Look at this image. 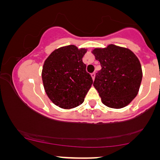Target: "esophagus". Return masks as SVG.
<instances>
[{
    "instance_id": "obj_1",
    "label": "esophagus",
    "mask_w": 160,
    "mask_h": 160,
    "mask_svg": "<svg viewBox=\"0 0 160 160\" xmlns=\"http://www.w3.org/2000/svg\"><path fill=\"white\" fill-rule=\"evenodd\" d=\"M91 78H92V79H93V80H94V79H95V73H94V72H93V73H91Z\"/></svg>"
}]
</instances>
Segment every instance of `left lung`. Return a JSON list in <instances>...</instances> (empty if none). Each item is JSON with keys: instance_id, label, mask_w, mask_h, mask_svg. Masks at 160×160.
Masks as SVG:
<instances>
[{"instance_id": "1", "label": "left lung", "mask_w": 160, "mask_h": 160, "mask_svg": "<svg viewBox=\"0 0 160 160\" xmlns=\"http://www.w3.org/2000/svg\"><path fill=\"white\" fill-rule=\"evenodd\" d=\"M102 69L96 73L93 86L103 104L120 109L134 99L138 93L142 69L138 57L130 49L110 44L92 51Z\"/></svg>"}]
</instances>
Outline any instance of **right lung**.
Masks as SVG:
<instances>
[{
	"instance_id": "add662e5",
	"label": "right lung",
	"mask_w": 160,
	"mask_h": 160,
	"mask_svg": "<svg viewBox=\"0 0 160 160\" xmlns=\"http://www.w3.org/2000/svg\"><path fill=\"white\" fill-rule=\"evenodd\" d=\"M87 49L74 45L56 49L45 61L42 80L45 91L54 104L63 109L80 105L93 84L82 57Z\"/></svg>"
}]
</instances>
